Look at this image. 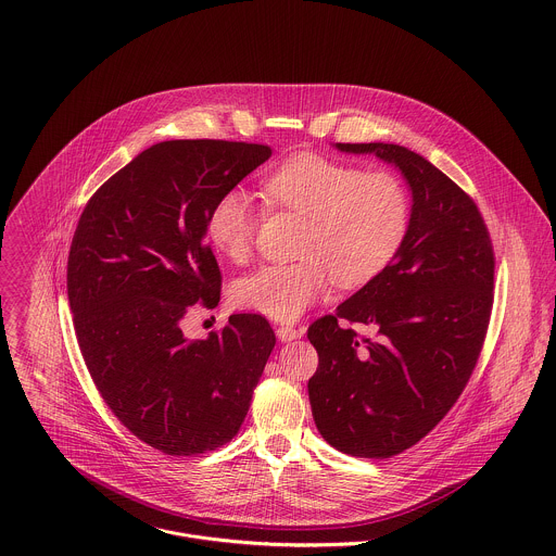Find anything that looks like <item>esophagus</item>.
Returning a JSON list of instances; mask_svg holds the SVG:
<instances>
[{
    "label": "esophagus",
    "mask_w": 556,
    "mask_h": 556,
    "mask_svg": "<svg viewBox=\"0 0 556 556\" xmlns=\"http://www.w3.org/2000/svg\"><path fill=\"white\" fill-rule=\"evenodd\" d=\"M276 336L282 340V342H289V340H295V338H302L304 336V327H293V325H280L276 329Z\"/></svg>",
    "instance_id": "esophagus-1"
}]
</instances>
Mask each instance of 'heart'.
Listing matches in <instances>:
<instances>
[{
  "label": "heart",
  "mask_w": 556,
  "mask_h": 556,
  "mask_svg": "<svg viewBox=\"0 0 556 556\" xmlns=\"http://www.w3.org/2000/svg\"><path fill=\"white\" fill-rule=\"evenodd\" d=\"M271 210L306 218L295 263L263 265L236 285L241 308L274 320H295L325 298L329 278L353 289L375 280L397 254L408 233L410 201L404 181L383 166L300 152L274 164L258 181ZM258 210L241 192H225L210 210L205 233L231 261L250 256Z\"/></svg>",
  "instance_id": "1"
}]
</instances>
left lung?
I'll list each match as a JSON object with an SVG mask.
<instances>
[{"label":"left lung","instance_id":"obj_1","mask_svg":"<svg viewBox=\"0 0 556 556\" xmlns=\"http://www.w3.org/2000/svg\"><path fill=\"white\" fill-rule=\"evenodd\" d=\"M396 164L410 223L394 261L333 315L308 327V381L320 437L359 458H392L421 441L467 388L492 311L494 250L476 201L434 164L394 143H336ZM346 321L375 324L377 341Z\"/></svg>","mask_w":556,"mask_h":556}]
</instances>
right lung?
Listing matches in <instances>:
<instances>
[{
  "mask_svg": "<svg viewBox=\"0 0 556 556\" xmlns=\"http://www.w3.org/2000/svg\"><path fill=\"white\" fill-rule=\"evenodd\" d=\"M271 156L258 143L184 139L141 152L87 201L68 254V302L85 366L113 415L168 456L229 443L276 344L261 315L188 340L181 318L216 308L205 243L212 205Z\"/></svg>",
  "mask_w": 556,
  "mask_h": 556,
  "instance_id": "1",
  "label": "right lung"
}]
</instances>
